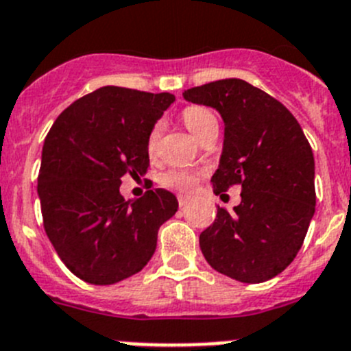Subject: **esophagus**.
<instances>
[{
	"instance_id": "esophagus-1",
	"label": "esophagus",
	"mask_w": 351,
	"mask_h": 351,
	"mask_svg": "<svg viewBox=\"0 0 351 351\" xmlns=\"http://www.w3.org/2000/svg\"><path fill=\"white\" fill-rule=\"evenodd\" d=\"M178 202H179V207H184V205L189 202V197L188 195H178Z\"/></svg>"
}]
</instances>
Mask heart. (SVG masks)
Returning a JSON list of instances; mask_svg holds the SVG:
<instances>
[{"label":"heart","mask_w":351,"mask_h":351,"mask_svg":"<svg viewBox=\"0 0 351 351\" xmlns=\"http://www.w3.org/2000/svg\"><path fill=\"white\" fill-rule=\"evenodd\" d=\"M182 121H184L186 127L189 128L191 134L200 139L205 132L212 127H217V117L214 114V111H210L208 108L204 106H188V108L182 109ZM160 134H162V127L160 123L153 125V128L147 134L146 139V151L151 158H154L158 154L160 147ZM200 181V172L193 169H170L165 173H162L160 182L162 186L170 189H178V191L188 193L195 189V186Z\"/></svg>","instance_id":"obj_1"}]
</instances>
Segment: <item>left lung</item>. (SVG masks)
I'll list each match as a JSON object with an SVG mask.
<instances>
[{"label":"left lung","mask_w":351,"mask_h":351,"mask_svg":"<svg viewBox=\"0 0 351 351\" xmlns=\"http://www.w3.org/2000/svg\"><path fill=\"white\" fill-rule=\"evenodd\" d=\"M186 101L217 109L223 154L212 176L215 195L242 186V202L217 207L200 249L215 271L259 284L300 252L315 214V160L300 123L282 102L239 78L184 90Z\"/></svg>","instance_id":"obj_1"}]
</instances>
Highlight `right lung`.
Returning a JSON list of instances; mask_svg holds the SVG:
<instances>
[{
	"instance_id": "right-lung-1",
	"label": "right lung",
	"mask_w": 351,
	"mask_h": 351,
	"mask_svg": "<svg viewBox=\"0 0 351 351\" xmlns=\"http://www.w3.org/2000/svg\"><path fill=\"white\" fill-rule=\"evenodd\" d=\"M173 101L169 92L102 86L64 109L48 132L38 176L43 226L64 265L88 284L139 273L160 226L178 212L167 189L128 202L120 195L123 176L147 172V134Z\"/></svg>"
}]
</instances>
